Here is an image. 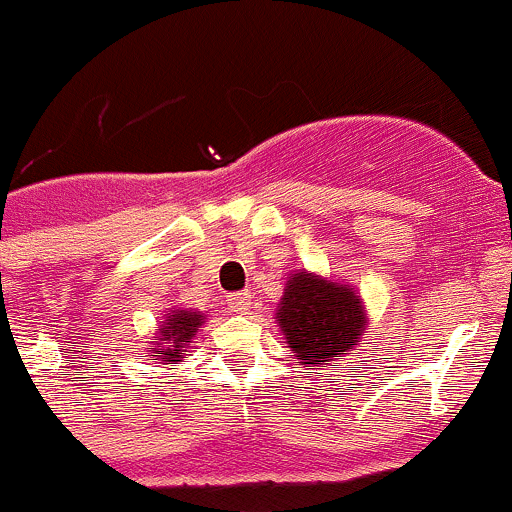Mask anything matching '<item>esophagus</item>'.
<instances>
[{
	"instance_id": "34e87169",
	"label": "esophagus",
	"mask_w": 512,
	"mask_h": 512,
	"mask_svg": "<svg viewBox=\"0 0 512 512\" xmlns=\"http://www.w3.org/2000/svg\"><path fill=\"white\" fill-rule=\"evenodd\" d=\"M226 308H229V313H246V310L251 308V295L249 293H234L226 298Z\"/></svg>"
}]
</instances>
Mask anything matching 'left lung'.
Returning <instances> with one entry per match:
<instances>
[{"label": "left lung", "mask_w": 512, "mask_h": 512, "mask_svg": "<svg viewBox=\"0 0 512 512\" xmlns=\"http://www.w3.org/2000/svg\"><path fill=\"white\" fill-rule=\"evenodd\" d=\"M276 323L293 357L310 370L337 365L362 345L367 310L345 281L293 271L276 308Z\"/></svg>", "instance_id": "left-lung-1"}]
</instances>
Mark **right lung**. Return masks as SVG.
Masks as SVG:
<instances>
[{
	"mask_svg": "<svg viewBox=\"0 0 512 512\" xmlns=\"http://www.w3.org/2000/svg\"><path fill=\"white\" fill-rule=\"evenodd\" d=\"M204 313L194 308H167L162 315L160 328L155 333V342L145 347L147 357L160 360L162 365H179L182 357L187 355L189 342L197 335L199 325H204Z\"/></svg>",
	"mask_w": 512,
	"mask_h": 512,
	"instance_id": "1",
	"label": "right lung"
}]
</instances>
